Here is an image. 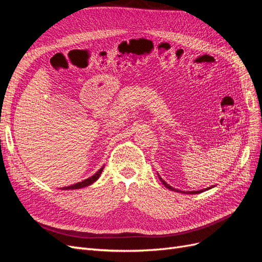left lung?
<instances>
[{"mask_svg":"<svg viewBox=\"0 0 262 262\" xmlns=\"http://www.w3.org/2000/svg\"><path fill=\"white\" fill-rule=\"evenodd\" d=\"M160 179H161V181L163 182V185L166 187V188H168L169 190H175V191H178V192H184V193H189V194H195V193H201V192H203V190H198V191H187V192H185V191H179V190H177V189H175V188H172L171 186H169V185H167L166 184V182L160 177ZM210 189V188H209ZM207 190V189H205Z\"/></svg>","mask_w":262,"mask_h":262,"instance_id":"1","label":"left lung"}]
</instances>
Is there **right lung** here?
Segmentation results:
<instances>
[{"mask_svg": "<svg viewBox=\"0 0 262 262\" xmlns=\"http://www.w3.org/2000/svg\"><path fill=\"white\" fill-rule=\"evenodd\" d=\"M102 169H104V166H102V167H101L96 173H95V175H93L92 177L87 178V179H85V180H83V181H81V182H77V184H75V185L69 186V187H64V188H62V189H63V190H70V189H80V188H84V187H89V186H91V185L93 184V182H95V181H96V180L99 178Z\"/></svg>", "mask_w": 262, "mask_h": 262, "instance_id": "right-lung-1", "label": "right lung"}]
</instances>
